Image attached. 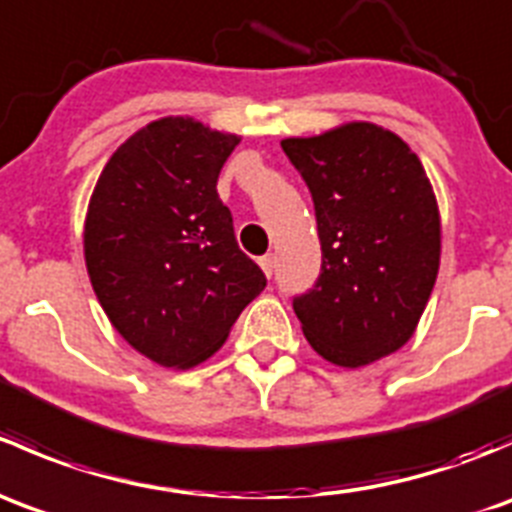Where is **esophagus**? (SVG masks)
<instances>
[{
    "label": "esophagus",
    "mask_w": 512,
    "mask_h": 512,
    "mask_svg": "<svg viewBox=\"0 0 512 512\" xmlns=\"http://www.w3.org/2000/svg\"><path fill=\"white\" fill-rule=\"evenodd\" d=\"M260 267H262V272H265L267 277H272V272H275V257H272V255L260 257Z\"/></svg>",
    "instance_id": "34e87169"
}]
</instances>
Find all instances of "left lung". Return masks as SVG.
I'll use <instances>...</instances> for the list:
<instances>
[{"mask_svg":"<svg viewBox=\"0 0 512 512\" xmlns=\"http://www.w3.org/2000/svg\"><path fill=\"white\" fill-rule=\"evenodd\" d=\"M282 151L312 193L322 242V272L292 302L304 337L344 369L394 354L416 332L441 262V218L421 160L366 121L285 138Z\"/></svg>","mask_w":512,"mask_h":512,"instance_id":"left-lung-1","label":"left lung"}]
</instances>
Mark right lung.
I'll return each mask as SVG.
<instances>
[{"instance_id": "obj_1", "label": "right lung", "mask_w": 512, "mask_h": 512, "mask_svg": "<svg viewBox=\"0 0 512 512\" xmlns=\"http://www.w3.org/2000/svg\"><path fill=\"white\" fill-rule=\"evenodd\" d=\"M237 143L195 118H158L118 146L91 195L84 257L98 302L136 352L168 369L218 352L267 285L218 195Z\"/></svg>"}]
</instances>
